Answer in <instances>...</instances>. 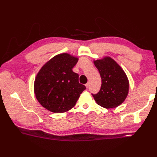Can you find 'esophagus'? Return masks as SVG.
I'll return each mask as SVG.
<instances>
[{"instance_id":"34e87169","label":"esophagus","mask_w":157,"mask_h":157,"mask_svg":"<svg viewBox=\"0 0 157 157\" xmlns=\"http://www.w3.org/2000/svg\"><path fill=\"white\" fill-rule=\"evenodd\" d=\"M85 86H86V87L87 88H89V86H90V83H89V82H88L87 84H86Z\"/></svg>"}]
</instances>
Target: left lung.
<instances>
[{
  "label": "left lung",
  "mask_w": 157,
  "mask_h": 157,
  "mask_svg": "<svg viewBox=\"0 0 157 157\" xmlns=\"http://www.w3.org/2000/svg\"><path fill=\"white\" fill-rule=\"evenodd\" d=\"M94 64L102 80L98 93L92 94L96 102L106 109L117 107L124 102L129 92V80L125 71L110 56L95 60Z\"/></svg>",
  "instance_id": "8db88e82"
}]
</instances>
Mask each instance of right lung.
<instances>
[{
    "label": "right lung",
    "instance_id": "1",
    "mask_svg": "<svg viewBox=\"0 0 157 157\" xmlns=\"http://www.w3.org/2000/svg\"><path fill=\"white\" fill-rule=\"evenodd\" d=\"M78 58L68 53L55 56L36 75L34 90L43 107L55 113H65L76 104L86 86L79 83V75L73 71Z\"/></svg>",
    "mask_w": 157,
    "mask_h": 157
}]
</instances>
